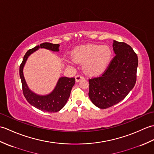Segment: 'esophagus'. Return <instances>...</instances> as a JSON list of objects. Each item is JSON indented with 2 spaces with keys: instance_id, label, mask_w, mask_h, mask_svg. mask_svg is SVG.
I'll list each match as a JSON object with an SVG mask.
<instances>
[{
  "instance_id": "34e87169",
  "label": "esophagus",
  "mask_w": 154,
  "mask_h": 154,
  "mask_svg": "<svg viewBox=\"0 0 154 154\" xmlns=\"http://www.w3.org/2000/svg\"><path fill=\"white\" fill-rule=\"evenodd\" d=\"M83 79L84 78L82 76H81V75H76V76H75V81H76V82H79L81 79Z\"/></svg>"
}]
</instances>
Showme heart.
<instances>
[{
    "label": "heart",
    "mask_w": 154,
    "mask_h": 154,
    "mask_svg": "<svg viewBox=\"0 0 154 154\" xmlns=\"http://www.w3.org/2000/svg\"><path fill=\"white\" fill-rule=\"evenodd\" d=\"M111 57L112 51L107 45H81L71 52L72 60L77 63H83V69L89 75L102 74L109 66Z\"/></svg>",
    "instance_id": "1"
}]
</instances>
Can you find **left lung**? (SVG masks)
Returning <instances> with one entry per match:
<instances>
[{
    "mask_svg": "<svg viewBox=\"0 0 154 154\" xmlns=\"http://www.w3.org/2000/svg\"><path fill=\"white\" fill-rule=\"evenodd\" d=\"M112 47L116 55L107 69L100 77L89 80V97L99 109H107L122 100L136 81L138 60L133 49L116 40Z\"/></svg>",
    "mask_w": 154,
    "mask_h": 154,
    "instance_id": "left-lung-1",
    "label": "left lung"
}]
</instances>
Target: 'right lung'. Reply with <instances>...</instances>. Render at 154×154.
<instances>
[{
	"label": "right lung",
	"mask_w": 154,
	"mask_h": 154,
	"mask_svg": "<svg viewBox=\"0 0 154 154\" xmlns=\"http://www.w3.org/2000/svg\"><path fill=\"white\" fill-rule=\"evenodd\" d=\"M40 48L58 52L60 51V44L45 42L41 44L40 45H37L28 50L26 53L20 66V77L22 81L23 93L28 102L36 109L48 112H58L63 109L67 102L72 87L75 83V78L66 77H60L54 90L47 94H38L33 92L28 86L24 76L23 70L28 57Z\"/></svg>",
	"instance_id": "add662e5"
}]
</instances>
